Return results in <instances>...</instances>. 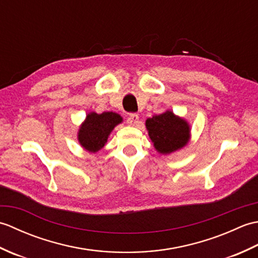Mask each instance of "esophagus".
Wrapping results in <instances>:
<instances>
[{"instance_id": "obj_1", "label": "esophagus", "mask_w": 258, "mask_h": 258, "mask_svg": "<svg viewBox=\"0 0 258 258\" xmlns=\"http://www.w3.org/2000/svg\"><path fill=\"white\" fill-rule=\"evenodd\" d=\"M127 123L130 125H132V126L138 125L139 124V115L135 114V113L130 114L128 117H127Z\"/></svg>"}]
</instances>
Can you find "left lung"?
<instances>
[{"label":"left lung","mask_w":258,"mask_h":258,"mask_svg":"<svg viewBox=\"0 0 258 258\" xmlns=\"http://www.w3.org/2000/svg\"><path fill=\"white\" fill-rule=\"evenodd\" d=\"M146 128L149 130L151 141L155 149L162 154L182 149L188 142L189 127L184 119L175 116L173 112L156 114L146 119Z\"/></svg>","instance_id":"left-lung-1"}]
</instances>
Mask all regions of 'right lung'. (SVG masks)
Segmentation results:
<instances>
[{"instance_id":"1","label":"right lung","mask_w":258,"mask_h":258,"mask_svg":"<svg viewBox=\"0 0 258 258\" xmlns=\"http://www.w3.org/2000/svg\"><path fill=\"white\" fill-rule=\"evenodd\" d=\"M120 122H122V117L116 113H90L79 132L81 145L92 153L101 150L106 143L109 133Z\"/></svg>"}]
</instances>
